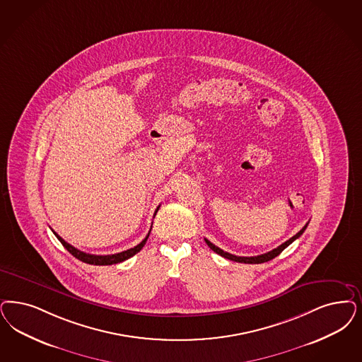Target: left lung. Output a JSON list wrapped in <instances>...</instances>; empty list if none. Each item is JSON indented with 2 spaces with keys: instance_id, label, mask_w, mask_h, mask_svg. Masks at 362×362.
<instances>
[{
  "instance_id": "left-lung-1",
  "label": "left lung",
  "mask_w": 362,
  "mask_h": 362,
  "mask_svg": "<svg viewBox=\"0 0 362 362\" xmlns=\"http://www.w3.org/2000/svg\"><path fill=\"white\" fill-rule=\"evenodd\" d=\"M309 223H306V225L302 227V230L297 233L294 237L290 238L288 240H286L285 243H282L281 246H278L276 249L272 250V251H269V252H266V254H261V255H257V257H237V255H233V254H230V252H226L222 249H219V247H216L214 243H211L209 239H204L206 240V243L209 245V247L214 251V252H216V254H219L221 257H223L226 259H230V261H234V262L239 263H263V262H269V261H272L273 258H275L276 255H279L284 250L286 249L288 245H291L296 239H298L302 234H303V231L306 230V227H308Z\"/></svg>"
}]
</instances>
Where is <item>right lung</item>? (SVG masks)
Wrapping results in <instances>:
<instances>
[{
	"instance_id": "1",
	"label": "right lung",
	"mask_w": 362,
	"mask_h": 362,
	"mask_svg": "<svg viewBox=\"0 0 362 362\" xmlns=\"http://www.w3.org/2000/svg\"><path fill=\"white\" fill-rule=\"evenodd\" d=\"M159 207H160V206H159ZM159 207L156 209L155 215H156V212L159 210ZM52 231H53V230H52ZM150 233L147 234V237L144 238V239H143L137 246L132 247V249L125 250V251L117 252V254H111V255H95V254H87V252H84V251H80V250L76 249V247H74L72 245L66 243V242L64 240L63 238L60 237L59 234H56V233L53 231V234H54V235L57 237V239L62 242V245H63L64 247L68 250V251H69L75 258H77V259H78V261H81V262L88 263V264H96V266L115 264V263L123 262L125 259H128V258L134 257L136 252H139L140 250L143 249V246L146 245L147 239L150 237Z\"/></svg>"
}]
</instances>
